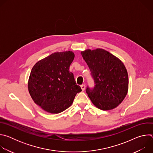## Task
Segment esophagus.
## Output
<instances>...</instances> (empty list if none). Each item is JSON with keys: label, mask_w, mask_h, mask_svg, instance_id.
Listing matches in <instances>:
<instances>
[{"label": "esophagus", "mask_w": 153, "mask_h": 153, "mask_svg": "<svg viewBox=\"0 0 153 153\" xmlns=\"http://www.w3.org/2000/svg\"><path fill=\"white\" fill-rule=\"evenodd\" d=\"M80 87H81V89L82 91H84L85 90V85H82L80 86Z\"/></svg>", "instance_id": "obj_1"}]
</instances>
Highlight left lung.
<instances>
[{"label":"left lung","mask_w":153,"mask_h":153,"mask_svg":"<svg viewBox=\"0 0 153 153\" xmlns=\"http://www.w3.org/2000/svg\"><path fill=\"white\" fill-rule=\"evenodd\" d=\"M94 79L93 90H86L93 105L103 111L116 108L128 91V75L123 63L116 56L102 49L80 52Z\"/></svg>","instance_id":"8db88e82"}]
</instances>
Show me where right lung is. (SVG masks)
I'll return each mask as SVG.
<instances>
[{
    "instance_id": "add662e5",
    "label": "right lung",
    "mask_w": 153,
    "mask_h": 153,
    "mask_svg": "<svg viewBox=\"0 0 153 153\" xmlns=\"http://www.w3.org/2000/svg\"><path fill=\"white\" fill-rule=\"evenodd\" d=\"M73 51L56 52L38 61L28 81L29 93L44 111L57 114L67 110L82 90L70 71L74 58Z\"/></svg>"
}]
</instances>
